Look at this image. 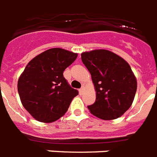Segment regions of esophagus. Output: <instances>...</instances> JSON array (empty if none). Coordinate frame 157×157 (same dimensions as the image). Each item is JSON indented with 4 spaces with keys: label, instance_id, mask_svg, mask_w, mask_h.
I'll use <instances>...</instances> for the list:
<instances>
[{
    "label": "esophagus",
    "instance_id": "esophagus-1",
    "mask_svg": "<svg viewBox=\"0 0 157 157\" xmlns=\"http://www.w3.org/2000/svg\"><path fill=\"white\" fill-rule=\"evenodd\" d=\"M78 91H79L80 95H82V92H83V91H84V86H82V87H81V88H80Z\"/></svg>",
    "mask_w": 157,
    "mask_h": 157
}]
</instances>
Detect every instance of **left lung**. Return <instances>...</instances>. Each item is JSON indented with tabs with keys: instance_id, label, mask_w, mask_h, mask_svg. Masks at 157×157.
<instances>
[{
	"instance_id": "8db88e82",
	"label": "left lung",
	"mask_w": 157,
	"mask_h": 157,
	"mask_svg": "<svg viewBox=\"0 0 157 157\" xmlns=\"http://www.w3.org/2000/svg\"><path fill=\"white\" fill-rule=\"evenodd\" d=\"M81 59L91 74L96 91L95 103L87 106L90 112L103 120L121 117L132 105L137 90L130 65L105 49L83 52Z\"/></svg>"
}]
</instances>
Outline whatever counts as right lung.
<instances>
[{"label":"right lung","instance_id":"1","mask_svg":"<svg viewBox=\"0 0 157 157\" xmlns=\"http://www.w3.org/2000/svg\"><path fill=\"white\" fill-rule=\"evenodd\" d=\"M77 56L55 48L34 57L26 66L17 82V91L23 107L37 121L52 122L59 119L78 95L63 76Z\"/></svg>","mask_w":157,"mask_h":157}]
</instances>
